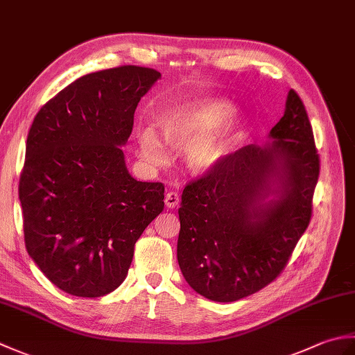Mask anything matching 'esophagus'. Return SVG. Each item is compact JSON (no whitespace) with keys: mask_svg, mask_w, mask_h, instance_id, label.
<instances>
[{"mask_svg":"<svg viewBox=\"0 0 355 355\" xmlns=\"http://www.w3.org/2000/svg\"><path fill=\"white\" fill-rule=\"evenodd\" d=\"M178 202H180L178 192L171 191V192H168V193L164 195V205H166V207L173 209V207L178 206Z\"/></svg>","mask_w":355,"mask_h":355,"instance_id":"esophagus-1","label":"esophagus"}]
</instances>
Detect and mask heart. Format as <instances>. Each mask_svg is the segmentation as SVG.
<instances>
[{
	"label": "heart",
	"mask_w": 355,
	"mask_h": 355,
	"mask_svg": "<svg viewBox=\"0 0 355 355\" xmlns=\"http://www.w3.org/2000/svg\"><path fill=\"white\" fill-rule=\"evenodd\" d=\"M230 112L229 102L216 99L175 108L162 117L163 139L172 146H186V162L192 171H207L227 149L235 130V120ZM139 146L148 162L154 164L166 162L164 146L153 128L140 131Z\"/></svg>",
	"instance_id": "obj_1"
}]
</instances>
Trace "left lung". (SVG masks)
Instances as JSON below:
<instances>
[{
  "mask_svg": "<svg viewBox=\"0 0 355 355\" xmlns=\"http://www.w3.org/2000/svg\"><path fill=\"white\" fill-rule=\"evenodd\" d=\"M268 139L221 158L182 195L178 266L215 302H235L273 282L311 220L320 160L293 89Z\"/></svg>",
  "mask_w": 355,
  "mask_h": 355,
  "instance_id": "left-lung-1",
  "label": "left lung"
}]
</instances>
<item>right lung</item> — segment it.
Here are the masks:
<instances>
[{
  "label": "right lung",
  "mask_w": 355,
  "mask_h": 355,
  "mask_svg": "<svg viewBox=\"0 0 355 355\" xmlns=\"http://www.w3.org/2000/svg\"><path fill=\"white\" fill-rule=\"evenodd\" d=\"M160 76L137 65L85 74L30 126L19 178L26 248L71 296L114 291L135 243L164 207V186L132 178L122 150L135 108Z\"/></svg>",
  "instance_id": "right-lung-1"
}]
</instances>
